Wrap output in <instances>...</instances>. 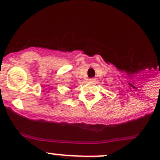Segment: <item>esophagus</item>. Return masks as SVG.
<instances>
[{"label": "esophagus", "mask_w": 160, "mask_h": 160, "mask_svg": "<svg viewBox=\"0 0 160 160\" xmlns=\"http://www.w3.org/2000/svg\"><path fill=\"white\" fill-rule=\"evenodd\" d=\"M89 80H90V82H94V81H95V78H90V79Z\"/></svg>", "instance_id": "obj_1"}]
</instances>
